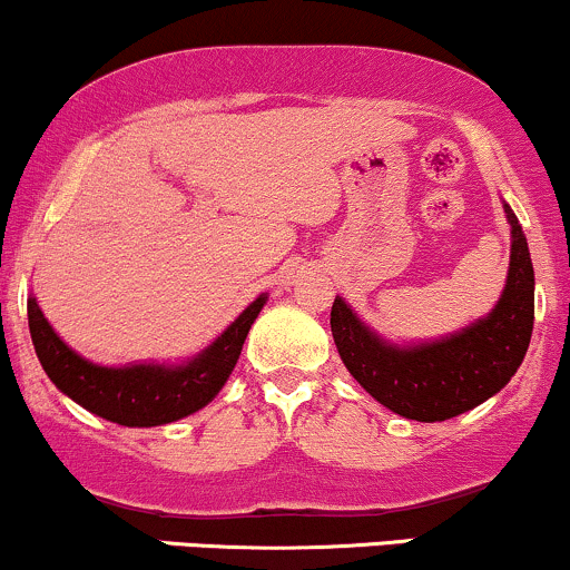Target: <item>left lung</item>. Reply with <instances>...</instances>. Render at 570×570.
<instances>
[{
    "instance_id": "1",
    "label": "left lung",
    "mask_w": 570,
    "mask_h": 570,
    "mask_svg": "<svg viewBox=\"0 0 570 570\" xmlns=\"http://www.w3.org/2000/svg\"><path fill=\"white\" fill-rule=\"evenodd\" d=\"M512 229L510 272L501 298L459 333L400 346L371 331L344 298L331 309V331L346 371L392 413L413 421H445L504 390L523 363L533 331V264L523 226L504 203Z\"/></svg>"
}]
</instances>
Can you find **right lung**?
<instances>
[{
  "instance_id": "right-lung-1",
  "label": "right lung",
  "mask_w": 570,
  "mask_h": 570,
  "mask_svg": "<svg viewBox=\"0 0 570 570\" xmlns=\"http://www.w3.org/2000/svg\"><path fill=\"white\" fill-rule=\"evenodd\" d=\"M266 293L253 301L207 350L180 365H96L77 354L29 298V331L39 363L52 384L77 405L122 426H159L205 407L232 376L247 331L264 309Z\"/></svg>"
}]
</instances>
